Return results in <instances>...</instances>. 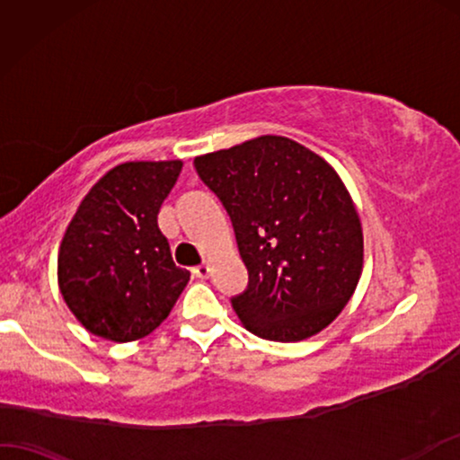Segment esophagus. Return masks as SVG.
I'll return each mask as SVG.
<instances>
[{"mask_svg":"<svg viewBox=\"0 0 460 460\" xmlns=\"http://www.w3.org/2000/svg\"><path fill=\"white\" fill-rule=\"evenodd\" d=\"M191 271H193V275H195V278H199V279H206V278H208V275H210V271H212V269H210V265H208V262H201V265H198V267H193V269H191Z\"/></svg>","mask_w":460,"mask_h":460,"instance_id":"34e87169","label":"esophagus"}]
</instances>
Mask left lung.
<instances>
[{
	"label": "left lung",
	"mask_w": 460,
	"mask_h": 460,
	"mask_svg": "<svg viewBox=\"0 0 460 460\" xmlns=\"http://www.w3.org/2000/svg\"><path fill=\"white\" fill-rule=\"evenodd\" d=\"M193 166L234 223L248 288L231 305L243 326L294 342L334 322L364 265L362 223L334 168L271 134L206 153Z\"/></svg>",
	"instance_id": "1"
}]
</instances>
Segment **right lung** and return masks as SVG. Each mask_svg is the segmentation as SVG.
<instances>
[{
	"label": "right lung",
	"mask_w": 460,
	"mask_h": 460,
	"mask_svg": "<svg viewBox=\"0 0 460 460\" xmlns=\"http://www.w3.org/2000/svg\"><path fill=\"white\" fill-rule=\"evenodd\" d=\"M182 170L181 159L126 162L90 189L66 226L58 288L88 332L115 342L151 334L185 290L157 214Z\"/></svg>",
	"instance_id": "add662e5"
}]
</instances>
